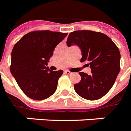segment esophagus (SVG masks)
I'll return each mask as SVG.
<instances>
[{"mask_svg":"<svg viewBox=\"0 0 131 131\" xmlns=\"http://www.w3.org/2000/svg\"><path fill=\"white\" fill-rule=\"evenodd\" d=\"M64 73H65L66 74H67V75H71V74H73V73L70 71H69V70H66L65 71H64Z\"/></svg>","mask_w":131,"mask_h":131,"instance_id":"obj_1","label":"esophagus"}]
</instances>
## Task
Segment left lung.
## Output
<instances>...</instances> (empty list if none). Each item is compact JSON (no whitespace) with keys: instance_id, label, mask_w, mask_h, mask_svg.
I'll use <instances>...</instances> for the list:
<instances>
[{"instance_id":"8db88e82","label":"left lung","mask_w":131,"mask_h":131,"mask_svg":"<svg viewBox=\"0 0 131 131\" xmlns=\"http://www.w3.org/2000/svg\"><path fill=\"white\" fill-rule=\"evenodd\" d=\"M68 47L77 45L82 51L80 61L91 68V74L80 72L81 81L74 85L76 93L90 101L105 95L115 83L120 70V53L108 36L99 32L77 30L69 34Z\"/></svg>"}]
</instances>
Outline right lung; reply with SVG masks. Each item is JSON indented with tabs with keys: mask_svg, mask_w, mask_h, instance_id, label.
<instances>
[{
	"mask_svg": "<svg viewBox=\"0 0 131 131\" xmlns=\"http://www.w3.org/2000/svg\"><path fill=\"white\" fill-rule=\"evenodd\" d=\"M68 33L36 30L23 36L11 52L10 71L26 95L42 101L56 90L63 71H51L47 67L54 48Z\"/></svg>",
	"mask_w": 131,
	"mask_h": 131,
	"instance_id": "1",
	"label": "right lung"
}]
</instances>
